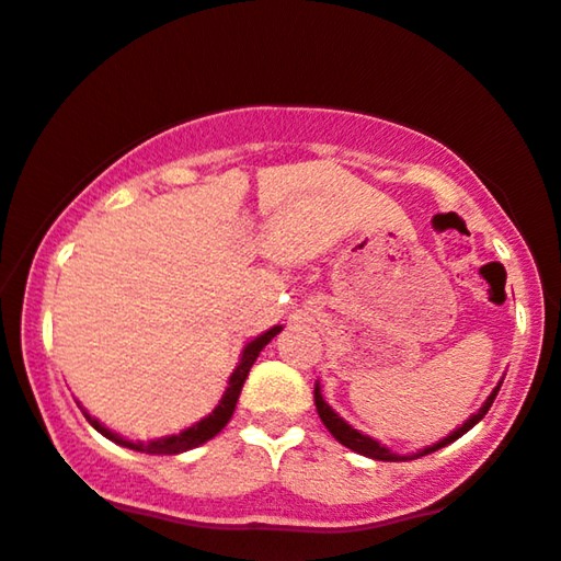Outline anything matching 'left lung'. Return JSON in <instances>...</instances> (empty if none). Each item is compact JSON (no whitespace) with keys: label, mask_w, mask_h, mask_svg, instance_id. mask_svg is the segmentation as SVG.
I'll return each instance as SVG.
<instances>
[{"label":"left lung","mask_w":561,"mask_h":561,"mask_svg":"<svg viewBox=\"0 0 561 561\" xmlns=\"http://www.w3.org/2000/svg\"><path fill=\"white\" fill-rule=\"evenodd\" d=\"M499 387H501V385H499ZM499 387H496V389H493V392H491V397H489V400H485V404H483V408H481V410H478L473 417H470V420H466V422H462V425H460V427L456 430V433H453V435H448V437H445V440H440V443H435V445H430V448H425V450H420V453H417V458H420V456H427V453H435L437 448H445V445H448V443H453V440H458V437H460L462 433H468V430H470V427H473L478 420H483V415H485V412H489V410H491V404H493V400H496V394H499ZM313 402H316V412H319V417H321V422H323V425H327V430H329V433H331V435H334V437H336V440H339L341 445H346V448H348V450H354V453H362V456H367V458H375V460H389V462H397V460H402V456H397V453H392V450H387V448H385V445H379L377 440H371V437H369V435H362V433H359V430H354L352 425H346V422H344V420H341V417L336 415V412L329 408V404H327V400H323V397H321V389H319V385H316V387H313Z\"/></svg>","instance_id":"left-lung-1"}]
</instances>
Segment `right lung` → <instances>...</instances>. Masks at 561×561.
I'll list each match as a JSON object with an SVG mask.
<instances>
[{
	"label": "right lung",
	"instance_id": "add662e5",
	"mask_svg": "<svg viewBox=\"0 0 561 561\" xmlns=\"http://www.w3.org/2000/svg\"><path fill=\"white\" fill-rule=\"evenodd\" d=\"M278 331H280V327H273L271 331H265L263 336H257V339L250 341V344L245 346V352H242L240 364H238V367H234V371H232L230 381H227V385H230V387L225 389L222 400H220V404H217V408L213 410V415L205 417L202 422H197V425L186 427L184 433H180V435L159 437V440H151V443H146V445H144V443H131V440H124V437H118L116 433H111L108 427H103L101 422L93 420L91 415H88V412H85V417H88V422H91V425H93L95 430H99L101 435L108 437V440L118 443V445H126V448H131V450L149 453V456H176V453H184V450L197 448V445L207 443L209 437H215V435L220 433V430L227 425V422H230L232 412H234V404H238L240 389H242V385H245V379H248L250 367H253V362L257 359V354L263 352V346H265L267 341H271L275 334H278Z\"/></svg>",
	"mask_w": 561,
	"mask_h": 561
}]
</instances>
